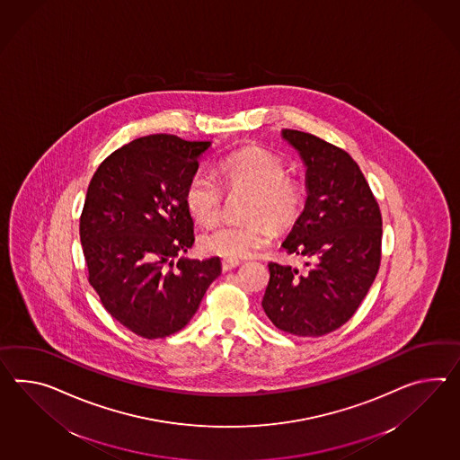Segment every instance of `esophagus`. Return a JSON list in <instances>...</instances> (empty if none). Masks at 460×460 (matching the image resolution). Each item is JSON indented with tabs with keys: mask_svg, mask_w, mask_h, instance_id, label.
<instances>
[{
	"mask_svg": "<svg viewBox=\"0 0 460 460\" xmlns=\"http://www.w3.org/2000/svg\"><path fill=\"white\" fill-rule=\"evenodd\" d=\"M241 262L237 261V259H223L221 261V266H223V270H231L237 268Z\"/></svg>",
	"mask_w": 460,
	"mask_h": 460,
	"instance_id": "1",
	"label": "esophagus"
}]
</instances>
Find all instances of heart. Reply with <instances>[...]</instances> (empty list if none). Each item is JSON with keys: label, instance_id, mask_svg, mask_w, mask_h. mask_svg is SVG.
Instances as JSON below:
<instances>
[{"label": "heart", "instance_id": "1", "mask_svg": "<svg viewBox=\"0 0 460 460\" xmlns=\"http://www.w3.org/2000/svg\"><path fill=\"white\" fill-rule=\"evenodd\" d=\"M216 178L226 192H247L243 225H223L201 237V247L214 256L241 259L252 256L270 244V227L288 229L301 217L305 206V186L301 180L286 174V164L276 153L264 147L251 146L223 157ZM216 181L198 171L190 176L182 199L192 219L201 226L219 221L225 206V192Z\"/></svg>", "mask_w": 460, "mask_h": 460}]
</instances>
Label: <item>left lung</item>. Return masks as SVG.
Masks as SVG:
<instances>
[{"mask_svg":"<svg viewBox=\"0 0 460 460\" xmlns=\"http://www.w3.org/2000/svg\"><path fill=\"white\" fill-rule=\"evenodd\" d=\"M307 168V201L282 243L307 270L270 262L262 309L294 336L319 337L346 324L381 266L382 216L358 163L317 136L282 129Z\"/></svg>","mask_w":460,"mask_h":460,"instance_id":"left-lung-1","label":"left lung"}]
</instances>
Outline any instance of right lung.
<instances>
[{"label":"right lung","mask_w":460,"mask_h":460,"mask_svg":"<svg viewBox=\"0 0 460 460\" xmlns=\"http://www.w3.org/2000/svg\"><path fill=\"white\" fill-rule=\"evenodd\" d=\"M209 141L145 136L91 178L79 237L88 280L119 324L145 339L181 331L219 274V258L172 259L194 243L182 192Z\"/></svg>","instance_id":"add662e5"}]
</instances>
